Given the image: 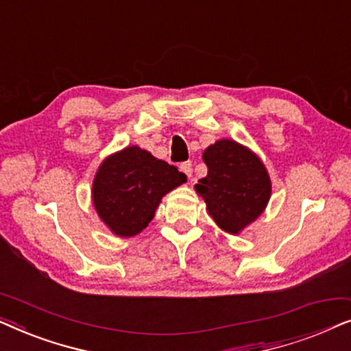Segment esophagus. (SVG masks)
I'll list each match as a JSON object with an SVG mask.
<instances>
[{
  "label": "esophagus",
  "mask_w": 351,
  "mask_h": 351,
  "mask_svg": "<svg viewBox=\"0 0 351 351\" xmlns=\"http://www.w3.org/2000/svg\"><path fill=\"white\" fill-rule=\"evenodd\" d=\"M180 171L184 172V174H185L186 177H191V174H193V165H191V161L182 162V165H180Z\"/></svg>",
  "instance_id": "34e87169"
}]
</instances>
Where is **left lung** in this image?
<instances>
[{
    "label": "left lung",
    "mask_w": 351,
    "mask_h": 351,
    "mask_svg": "<svg viewBox=\"0 0 351 351\" xmlns=\"http://www.w3.org/2000/svg\"><path fill=\"white\" fill-rule=\"evenodd\" d=\"M208 176L195 185L215 223L239 233L263 213L271 185L262 161L233 141H219L203 153Z\"/></svg>",
    "instance_id": "obj_1"
}]
</instances>
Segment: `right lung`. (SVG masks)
<instances>
[{
  "mask_svg": "<svg viewBox=\"0 0 351 351\" xmlns=\"http://www.w3.org/2000/svg\"><path fill=\"white\" fill-rule=\"evenodd\" d=\"M176 166L156 160L138 147H128L107 158L93 185L100 219L119 237H134L147 227L162 196L184 184Z\"/></svg>",
  "mask_w": 351,
  "mask_h": 351,
  "instance_id": "add662e5",
  "label": "right lung"
}]
</instances>
